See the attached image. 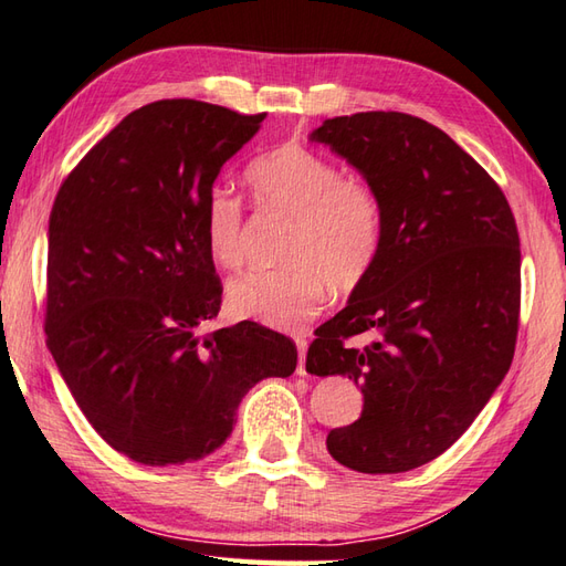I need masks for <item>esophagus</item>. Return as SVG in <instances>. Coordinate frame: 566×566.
Returning <instances> with one entry per match:
<instances>
[{"label":"esophagus","instance_id":"34e87169","mask_svg":"<svg viewBox=\"0 0 566 566\" xmlns=\"http://www.w3.org/2000/svg\"><path fill=\"white\" fill-rule=\"evenodd\" d=\"M295 347H297V374H300V376H307V371H305V354H307V339H305V337H297V339H295Z\"/></svg>","mask_w":566,"mask_h":566}]
</instances>
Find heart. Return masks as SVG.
<instances>
[{"label":"heart","instance_id":"b5f03b06","mask_svg":"<svg viewBox=\"0 0 566 566\" xmlns=\"http://www.w3.org/2000/svg\"><path fill=\"white\" fill-rule=\"evenodd\" d=\"M253 198L271 212L293 219L281 269H259L229 283V307L239 317L275 329H293L325 303L327 285L352 291L378 259L384 241V207L364 180L310 148L283 144L253 158L247 168ZM202 232L222 269L247 259L244 205L227 190L205 200Z\"/></svg>","mask_w":566,"mask_h":566}]
</instances>
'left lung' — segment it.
<instances>
[{
	"label": "left lung",
	"instance_id": "left-lung-1",
	"mask_svg": "<svg viewBox=\"0 0 566 566\" xmlns=\"http://www.w3.org/2000/svg\"><path fill=\"white\" fill-rule=\"evenodd\" d=\"M310 142L366 178L384 241L349 303L315 329L305 368L361 386V418L327 434L361 474L447 452L509 374L521 317V239L503 190L464 148L402 112L325 119ZM368 333L364 348L347 345Z\"/></svg>",
	"mask_w": 566,
	"mask_h": 566
}]
</instances>
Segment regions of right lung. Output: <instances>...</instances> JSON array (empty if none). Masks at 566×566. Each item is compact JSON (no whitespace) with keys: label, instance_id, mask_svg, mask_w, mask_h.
Wrapping results in <instances>:
<instances>
[{"label":"right lung","instance_id":"1","mask_svg":"<svg viewBox=\"0 0 566 566\" xmlns=\"http://www.w3.org/2000/svg\"><path fill=\"white\" fill-rule=\"evenodd\" d=\"M263 119L151 102L92 146L55 195L49 349L95 432L138 464L212 454L249 388L297 366L295 344L256 322L200 334L222 305L205 200Z\"/></svg>","mask_w":566,"mask_h":566}]
</instances>
